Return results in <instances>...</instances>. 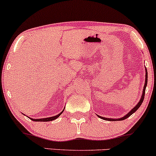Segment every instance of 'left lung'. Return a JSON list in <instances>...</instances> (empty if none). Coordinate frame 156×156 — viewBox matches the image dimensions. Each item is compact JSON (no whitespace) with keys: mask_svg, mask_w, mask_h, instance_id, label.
Segmentation results:
<instances>
[{"mask_svg":"<svg viewBox=\"0 0 156 156\" xmlns=\"http://www.w3.org/2000/svg\"><path fill=\"white\" fill-rule=\"evenodd\" d=\"M145 70H146V77H145V83H144V89H143V93H142V95H141V99H140V101H139V103H138V104L136 105L135 107H134V108L132 109L131 111H130V112L128 113V114H127V115H125V117H122V118H119V119H110V118H105V117H101V116H98V117H99L100 118H101V119H105V120H112V121H118V120H123V119H127V118H128V117H130V115H131V114H133L134 112H136L137 111V109L139 108V107H140V105H141V103H142V102H143V101H144V95H145V89H146V87H147V69H146V67H145Z\"/></svg>","mask_w":156,"mask_h":156,"instance_id":"left-lung-1","label":"left lung"}]
</instances>
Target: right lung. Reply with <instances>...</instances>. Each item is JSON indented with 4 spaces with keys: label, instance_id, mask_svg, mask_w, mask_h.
<instances>
[{
    "label": "right lung",
    "instance_id": "right-lung-1",
    "mask_svg": "<svg viewBox=\"0 0 156 156\" xmlns=\"http://www.w3.org/2000/svg\"><path fill=\"white\" fill-rule=\"evenodd\" d=\"M64 110L62 111V112H61L60 114H58V115L54 116V117H48V118H43V119H31V118H30V119H32L33 121H36V122H49V121L54 120V119H57V118L59 117L61 114H62V112H64Z\"/></svg>",
    "mask_w": 156,
    "mask_h": 156
}]
</instances>
